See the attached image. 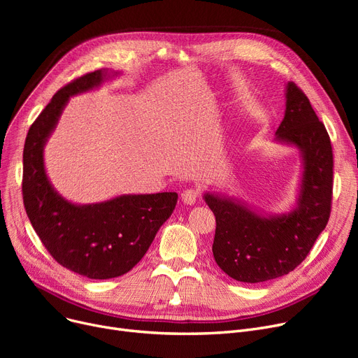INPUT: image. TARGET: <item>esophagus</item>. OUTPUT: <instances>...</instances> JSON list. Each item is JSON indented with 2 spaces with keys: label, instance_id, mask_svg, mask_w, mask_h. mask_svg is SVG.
Returning a JSON list of instances; mask_svg holds the SVG:
<instances>
[{
  "label": "esophagus",
  "instance_id": "1",
  "mask_svg": "<svg viewBox=\"0 0 358 358\" xmlns=\"http://www.w3.org/2000/svg\"><path fill=\"white\" fill-rule=\"evenodd\" d=\"M200 197V190L194 189V187H190V189H185L181 194V199L185 204H194L197 201V199Z\"/></svg>",
  "mask_w": 358,
  "mask_h": 358
}]
</instances>
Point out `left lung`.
Here are the masks:
<instances>
[{"mask_svg":"<svg viewBox=\"0 0 358 358\" xmlns=\"http://www.w3.org/2000/svg\"><path fill=\"white\" fill-rule=\"evenodd\" d=\"M286 115L275 135L303 154L297 208L264 217L232 200L204 194L216 217L213 257L229 277L261 283L293 271L325 229L332 206L334 155L328 131L294 83L287 84Z\"/></svg>","mask_w":358,"mask_h":358,"instance_id":"left-lung-1","label":"left lung"}]
</instances>
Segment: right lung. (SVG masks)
Returning a JSON list of instances; mask_svg holds the SVG:
<instances>
[{
  "label": "right lung",
  "mask_w": 358,
  "mask_h": 358,
  "mask_svg": "<svg viewBox=\"0 0 358 358\" xmlns=\"http://www.w3.org/2000/svg\"><path fill=\"white\" fill-rule=\"evenodd\" d=\"M104 78L103 71H94L62 87L30 126L23 150L22 190L33 229L58 264L92 280L119 277L134 268L178 199L177 193L129 194L77 206L52 189L43 145L68 99L100 85Z\"/></svg>",
  "instance_id": "right-lung-1"
}]
</instances>
